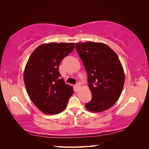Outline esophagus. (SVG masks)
<instances>
[{"instance_id":"34e87169","label":"esophagus","mask_w":149,"mask_h":149,"mask_svg":"<svg viewBox=\"0 0 149 149\" xmlns=\"http://www.w3.org/2000/svg\"><path fill=\"white\" fill-rule=\"evenodd\" d=\"M75 86H76V89H79V88L81 87V84H80L79 83H77V84H76Z\"/></svg>"}]
</instances>
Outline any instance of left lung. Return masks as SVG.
Returning a JSON list of instances; mask_svg holds the SVG:
<instances>
[{"label":"left lung","mask_w":149,"mask_h":149,"mask_svg":"<svg viewBox=\"0 0 149 149\" xmlns=\"http://www.w3.org/2000/svg\"><path fill=\"white\" fill-rule=\"evenodd\" d=\"M75 47L86 70L92 93L86 107L91 112L107 110L118 101L124 84V72L118 56L102 43H78Z\"/></svg>","instance_id":"1"}]
</instances>
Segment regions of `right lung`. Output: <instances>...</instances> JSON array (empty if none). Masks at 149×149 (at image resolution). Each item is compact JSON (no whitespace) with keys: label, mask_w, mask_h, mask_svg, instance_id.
Listing matches in <instances>:
<instances>
[{"label":"right lung","mask_w":149,"mask_h":149,"mask_svg":"<svg viewBox=\"0 0 149 149\" xmlns=\"http://www.w3.org/2000/svg\"><path fill=\"white\" fill-rule=\"evenodd\" d=\"M74 43H49L40 45L26 65L24 79L31 101L47 114L63 111L73 94L71 86L60 78L59 65L73 52Z\"/></svg>","instance_id":"right-lung-1"}]
</instances>
